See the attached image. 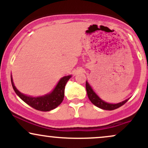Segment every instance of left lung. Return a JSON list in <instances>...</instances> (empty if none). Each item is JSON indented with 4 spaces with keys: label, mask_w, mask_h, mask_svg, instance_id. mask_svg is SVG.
<instances>
[{
    "label": "left lung",
    "mask_w": 148,
    "mask_h": 148,
    "mask_svg": "<svg viewBox=\"0 0 148 148\" xmlns=\"http://www.w3.org/2000/svg\"><path fill=\"white\" fill-rule=\"evenodd\" d=\"M86 91H87L88 97L89 98V99L90 100V101L93 103L94 105H95L96 106L99 107V108H101V109L104 110H108V111H112V110L116 109L118 108L119 107L122 106L123 105L125 104V103L128 101L129 99H127L125 101H122L118 103H107L106 101H103L102 99H100L98 97L97 95L93 91L92 88H91V86H90L89 84L86 81Z\"/></svg>",
    "instance_id": "obj_1"
}]
</instances>
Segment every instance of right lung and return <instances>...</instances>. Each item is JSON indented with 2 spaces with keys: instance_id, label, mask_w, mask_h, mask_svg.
I'll use <instances>...</instances> for the list:
<instances>
[{
  "instance_id": "add662e5",
  "label": "right lung",
  "mask_w": 148,
  "mask_h": 148,
  "mask_svg": "<svg viewBox=\"0 0 148 148\" xmlns=\"http://www.w3.org/2000/svg\"><path fill=\"white\" fill-rule=\"evenodd\" d=\"M71 76H72L69 75L62 77L59 81L57 86H56V88H54L51 92L45 95L44 96L37 97L27 96L20 92L15 87L12 76L11 82L12 86L13 89H14L16 94L27 104L33 107V108L37 110V111H49L56 108L62 103V100L64 99L65 85L68 81V80L71 78Z\"/></svg>"
}]
</instances>
